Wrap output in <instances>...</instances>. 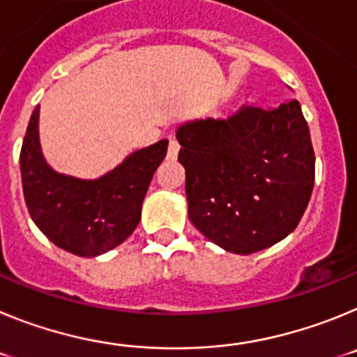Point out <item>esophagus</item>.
I'll use <instances>...</instances> for the list:
<instances>
[{
	"instance_id": "obj_1",
	"label": "esophagus",
	"mask_w": 357,
	"mask_h": 357,
	"mask_svg": "<svg viewBox=\"0 0 357 357\" xmlns=\"http://www.w3.org/2000/svg\"><path fill=\"white\" fill-rule=\"evenodd\" d=\"M178 150H181V143L176 139V135H169V144H168V159H176L178 155Z\"/></svg>"
}]
</instances>
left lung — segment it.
<instances>
[{
	"label": "left lung",
	"instance_id": "obj_1",
	"mask_svg": "<svg viewBox=\"0 0 357 357\" xmlns=\"http://www.w3.org/2000/svg\"><path fill=\"white\" fill-rule=\"evenodd\" d=\"M189 220L234 254H254L291 232L314 184V150L301 103L241 105L227 118L176 132Z\"/></svg>",
	"mask_w": 357,
	"mask_h": 357
}]
</instances>
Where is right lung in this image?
Here are the masks:
<instances>
[{"label": "right lung", "instance_id": "add662e5", "mask_svg": "<svg viewBox=\"0 0 357 357\" xmlns=\"http://www.w3.org/2000/svg\"><path fill=\"white\" fill-rule=\"evenodd\" d=\"M39 107L21 148V178L28 213L50 241L82 257L118 247L134 232L151 176L166 157L168 141L134 151L96 181L59 175L44 162L39 146Z\"/></svg>", "mask_w": 357, "mask_h": 357}]
</instances>
